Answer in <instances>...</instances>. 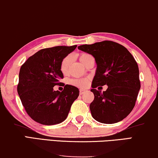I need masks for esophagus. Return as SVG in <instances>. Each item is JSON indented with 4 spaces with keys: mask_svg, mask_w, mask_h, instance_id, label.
Masks as SVG:
<instances>
[{
    "mask_svg": "<svg viewBox=\"0 0 158 158\" xmlns=\"http://www.w3.org/2000/svg\"><path fill=\"white\" fill-rule=\"evenodd\" d=\"M85 92H86V90H83V89H81V90H80V94H81V95L84 94V93Z\"/></svg>",
    "mask_w": 158,
    "mask_h": 158,
    "instance_id": "34e87169",
    "label": "esophagus"
}]
</instances>
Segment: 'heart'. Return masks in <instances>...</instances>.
Returning a JSON list of instances; mask_svg holds the SVG:
<instances>
[{"instance_id":"heart-1","label":"heart","mask_w":158,"mask_h":158,"mask_svg":"<svg viewBox=\"0 0 158 158\" xmlns=\"http://www.w3.org/2000/svg\"><path fill=\"white\" fill-rule=\"evenodd\" d=\"M90 57H91V56L89 54L81 53L79 56V59L80 60H81V62L84 64ZM70 60H71L70 56H66L65 58H64L63 59L62 62L60 63V70L63 74H66L68 73V69H69L70 67ZM70 83L73 85H74L84 88V87L87 86V85L88 83V81L87 79H73L71 80Z\"/></svg>"}]
</instances>
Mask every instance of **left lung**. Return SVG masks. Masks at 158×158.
<instances>
[{
    "label": "left lung",
    "instance_id": "1",
    "mask_svg": "<svg viewBox=\"0 0 158 158\" xmlns=\"http://www.w3.org/2000/svg\"><path fill=\"white\" fill-rule=\"evenodd\" d=\"M77 48L92 55L97 65L90 90L95 97L90 105L93 118L105 124L123 120L133 109L140 89L138 65L133 56L123 45L110 40ZM105 84L109 88L102 93L95 89Z\"/></svg>",
    "mask_w": 158,
    "mask_h": 158
}]
</instances>
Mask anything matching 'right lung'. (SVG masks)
Returning a JSON list of instances; mask_svg holds the SVG:
<instances>
[{"label":"right lung","mask_w":158,"mask_h":158,"mask_svg":"<svg viewBox=\"0 0 158 158\" xmlns=\"http://www.w3.org/2000/svg\"><path fill=\"white\" fill-rule=\"evenodd\" d=\"M56 46L40 50L28 58L19 73L18 93L27 113L33 120L45 125L62 123L68 117L79 90L65 85L62 92L53 87L63 78L60 70L63 59L76 48Z\"/></svg>","instance_id":"1"}]
</instances>
